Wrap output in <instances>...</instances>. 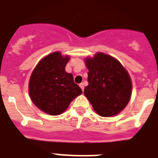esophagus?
<instances>
[{"instance_id":"34e87169","label":"esophagus","mask_w":158,"mask_h":158,"mask_svg":"<svg viewBox=\"0 0 158 158\" xmlns=\"http://www.w3.org/2000/svg\"><path fill=\"white\" fill-rule=\"evenodd\" d=\"M80 87H81V89H82V91H84V84H80Z\"/></svg>"}]
</instances>
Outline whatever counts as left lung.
<instances>
[{"mask_svg": "<svg viewBox=\"0 0 158 158\" xmlns=\"http://www.w3.org/2000/svg\"><path fill=\"white\" fill-rule=\"evenodd\" d=\"M89 69L84 94L93 109L103 117L115 115L127 105L132 92L131 77L115 58L96 53L85 61Z\"/></svg>", "mask_w": 158, "mask_h": 158, "instance_id": "8db88e82", "label": "left lung"}]
</instances>
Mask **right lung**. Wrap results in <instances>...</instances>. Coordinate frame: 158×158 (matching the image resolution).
Returning <instances> with one entry per match:
<instances>
[{"mask_svg":"<svg viewBox=\"0 0 158 158\" xmlns=\"http://www.w3.org/2000/svg\"><path fill=\"white\" fill-rule=\"evenodd\" d=\"M69 56L54 52L37 64L29 81V95L35 105L48 115H58L82 93L71 73L65 72Z\"/></svg>","mask_w":158,"mask_h":158,"instance_id":"obj_1","label":"right lung"}]
</instances>
